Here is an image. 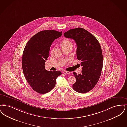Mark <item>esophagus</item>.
Here are the masks:
<instances>
[{
    "instance_id": "obj_1",
    "label": "esophagus",
    "mask_w": 127,
    "mask_h": 127,
    "mask_svg": "<svg viewBox=\"0 0 127 127\" xmlns=\"http://www.w3.org/2000/svg\"><path fill=\"white\" fill-rule=\"evenodd\" d=\"M64 74H69L71 73V72H68V71H64L63 72Z\"/></svg>"
}]
</instances>
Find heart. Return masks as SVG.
Segmentation results:
<instances>
[{"label":"heart","mask_w":127,"mask_h":127,"mask_svg":"<svg viewBox=\"0 0 127 127\" xmlns=\"http://www.w3.org/2000/svg\"><path fill=\"white\" fill-rule=\"evenodd\" d=\"M72 41L68 39H65L61 42V46L63 48L67 47H72Z\"/></svg>","instance_id":"obj_1"}]
</instances>
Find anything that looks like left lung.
<instances>
[{
  "label": "left lung",
  "instance_id": "left-lung-1",
  "mask_svg": "<svg viewBox=\"0 0 127 127\" xmlns=\"http://www.w3.org/2000/svg\"><path fill=\"white\" fill-rule=\"evenodd\" d=\"M64 36L73 39L77 44V58L81 61L83 70L77 74L72 88L78 93L84 94L94 88L98 83L103 66V56L99 41L92 33L83 28L70 29Z\"/></svg>",
  "mask_w": 127,
  "mask_h": 127
}]
</instances>
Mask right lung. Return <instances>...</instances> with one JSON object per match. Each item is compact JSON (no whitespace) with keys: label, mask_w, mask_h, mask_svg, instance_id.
Instances as JSON below:
<instances>
[{"label":"right lung","mask_w":127,"mask_h":127,"mask_svg":"<svg viewBox=\"0 0 127 127\" xmlns=\"http://www.w3.org/2000/svg\"><path fill=\"white\" fill-rule=\"evenodd\" d=\"M62 35V32L44 30L28 41L22 56L23 71L28 83L39 94H46L55 86L60 71H47L44 64L49 56L52 43Z\"/></svg>","instance_id":"1"}]
</instances>
